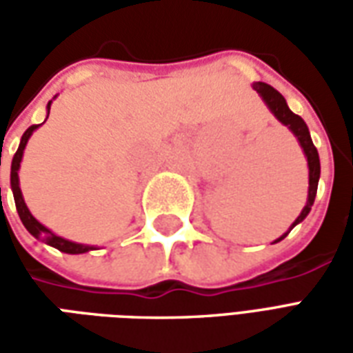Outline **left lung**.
<instances>
[{"instance_id":"obj_1","label":"left lung","mask_w":353,"mask_h":353,"mask_svg":"<svg viewBox=\"0 0 353 353\" xmlns=\"http://www.w3.org/2000/svg\"><path fill=\"white\" fill-rule=\"evenodd\" d=\"M253 88L257 90V92L263 96V100L266 101V105L270 108L276 119L280 121L281 124H285L289 130L293 132L299 139V143L304 149V154H306V159H308V170H310V187H308V200H306V206L303 208V212L301 215L296 217L295 223L291 225V229L295 227L296 223H301L306 217V215L310 214L312 204H314V199H316V192H318V179H319V157H318V149L314 147L310 138V132H308V126L304 123L303 119L299 115H295L291 109L288 108V103H285V98L281 96L276 88H272L270 85H266V83H255ZM289 229V230H291ZM289 230L283 234L281 238H278L276 242H280L283 238L288 236Z\"/></svg>"}]
</instances>
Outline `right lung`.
Masks as SVG:
<instances>
[{"label": "right lung", "instance_id": "add662e5", "mask_svg": "<svg viewBox=\"0 0 353 353\" xmlns=\"http://www.w3.org/2000/svg\"><path fill=\"white\" fill-rule=\"evenodd\" d=\"M49 109H50V101H49ZM39 124H32L26 132H24V136L20 139V145L17 149V153L12 157V164H11V189H12V196H14V204H17V212L20 215V221L24 223V227L28 229V232L32 234V236L39 238L43 240L45 244L52 245V248H57L60 252L64 253H85L88 250H94L92 245H83V244H75V242H70V240H64V238L57 236L54 232H50L47 227H43L41 223L35 219L34 215L30 214V210L24 204V199H22V192H20L19 187V168H20V161H22V153H24V147H26L28 139L32 136V132L37 128ZM0 196H1V187H0Z\"/></svg>", "mask_w": 353, "mask_h": 353}]
</instances>
